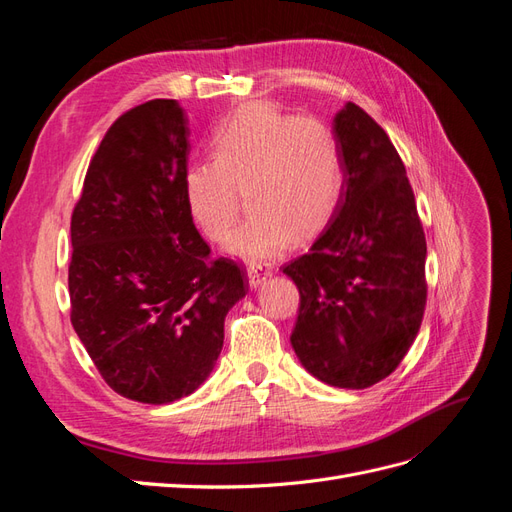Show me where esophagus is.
I'll use <instances>...</instances> for the list:
<instances>
[{
    "label": "esophagus",
    "mask_w": 512,
    "mask_h": 512,
    "mask_svg": "<svg viewBox=\"0 0 512 512\" xmlns=\"http://www.w3.org/2000/svg\"><path fill=\"white\" fill-rule=\"evenodd\" d=\"M269 275H271V267L265 265V262H252V265L247 267V277H250L252 286H258L260 282H265Z\"/></svg>",
    "instance_id": "1"
}]
</instances>
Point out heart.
Segmentation results:
<instances>
[{
	"label": "heart",
	"mask_w": 512,
	"mask_h": 512,
	"mask_svg": "<svg viewBox=\"0 0 512 512\" xmlns=\"http://www.w3.org/2000/svg\"><path fill=\"white\" fill-rule=\"evenodd\" d=\"M211 147L213 158L185 168V203L200 232L222 243L239 220L245 194L252 213L230 241V252L243 258L282 254L297 235L320 232L342 205L344 151L331 123L320 117L252 102L215 128Z\"/></svg>",
	"instance_id": "b5f03b06"
}]
</instances>
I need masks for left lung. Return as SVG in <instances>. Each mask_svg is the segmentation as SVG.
<instances>
[{
    "label": "left lung",
    "instance_id": "8db88e82",
    "mask_svg": "<svg viewBox=\"0 0 512 512\" xmlns=\"http://www.w3.org/2000/svg\"><path fill=\"white\" fill-rule=\"evenodd\" d=\"M333 130L346 188L312 250L282 267L301 297L290 344L318 380L367 389L393 374L421 329L427 243L389 134L354 102Z\"/></svg>",
    "mask_w": 512,
    "mask_h": 512
}]
</instances>
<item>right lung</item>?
<instances>
[{
    "label": "right lung",
    "mask_w": 512,
    "mask_h": 512,
    "mask_svg": "<svg viewBox=\"0 0 512 512\" xmlns=\"http://www.w3.org/2000/svg\"><path fill=\"white\" fill-rule=\"evenodd\" d=\"M188 117L177 100L119 115L89 162L70 222V320L111 389L170 404L207 380L228 309L247 294L211 258L183 194Z\"/></svg>",
    "instance_id": "1"
}]
</instances>
